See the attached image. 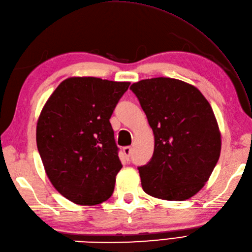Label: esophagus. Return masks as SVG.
Returning <instances> with one entry per match:
<instances>
[{"mask_svg": "<svg viewBox=\"0 0 252 252\" xmlns=\"http://www.w3.org/2000/svg\"><path fill=\"white\" fill-rule=\"evenodd\" d=\"M122 152H123V154H125L126 158L127 160H129V158H130V154H131V147H129V146L123 147V148H122Z\"/></svg>", "mask_w": 252, "mask_h": 252, "instance_id": "obj_1", "label": "esophagus"}]
</instances>
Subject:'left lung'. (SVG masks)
<instances>
[{
	"label": "left lung",
	"mask_w": 252,
	"mask_h": 252,
	"mask_svg": "<svg viewBox=\"0 0 252 252\" xmlns=\"http://www.w3.org/2000/svg\"><path fill=\"white\" fill-rule=\"evenodd\" d=\"M154 132L151 161L138 168L149 196L182 201L196 195L210 178L221 153L215 112L194 85L172 78L131 85Z\"/></svg>",
	"instance_id": "8db88e82"
}]
</instances>
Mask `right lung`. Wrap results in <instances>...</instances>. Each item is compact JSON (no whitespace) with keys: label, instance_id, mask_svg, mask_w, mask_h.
Here are the masks:
<instances>
[{"label":"right lung","instance_id":"1","mask_svg":"<svg viewBox=\"0 0 252 252\" xmlns=\"http://www.w3.org/2000/svg\"><path fill=\"white\" fill-rule=\"evenodd\" d=\"M130 82L71 77L46 100L36 122V145L47 178L77 205L109 199L122 164L109 122Z\"/></svg>","mask_w":252,"mask_h":252}]
</instances>
